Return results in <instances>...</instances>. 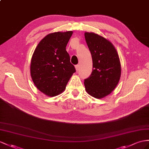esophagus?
I'll use <instances>...</instances> for the list:
<instances>
[{
	"label": "esophagus",
	"instance_id": "1",
	"mask_svg": "<svg viewBox=\"0 0 149 149\" xmlns=\"http://www.w3.org/2000/svg\"><path fill=\"white\" fill-rule=\"evenodd\" d=\"M75 69H76V71L78 72L79 70V65H76L75 66Z\"/></svg>",
	"mask_w": 149,
	"mask_h": 149
}]
</instances>
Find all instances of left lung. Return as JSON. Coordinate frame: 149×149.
<instances>
[{
    "mask_svg": "<svg viewBox=\"0 0 149 149\" xmlns=\"http://www.w3.org/2000/svg\"><path fill=\"white\" fill-rule=\"evenodd\" d=\"M93 59V71L84 79L86 90L95 98H102L115 89L121 75L119 56L111 42L93 33H85Z\"/></svg>",
    "mask_w": 149,
    "mask_h": 149,
    "instance_id": "1",
    "label": "left lung"
}]
</instances>
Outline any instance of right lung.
<instances>
[{
  "instance_id": "obj_1",
  "label": "right lung",
  "mask_w": 149,
  "mask_h": 149,
  "mask_svg": "<svg viewBox=\"0 0 149 149\" xmlns=\"http://www.w3.org/2000/svg\"><path fill=\"white\" fill-rule=\"evenodd\" d=\"M72 33L49 34L41 40L34 52L30 67L31 78L37 88L48 96L62 93L76 71L66 51Z\"/></svg>"
}]
</instances>
